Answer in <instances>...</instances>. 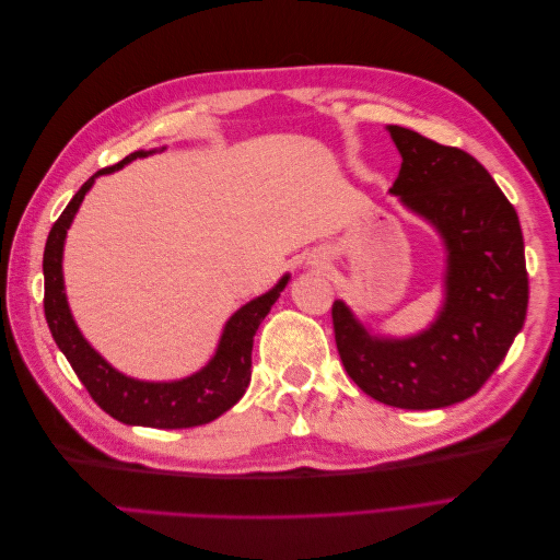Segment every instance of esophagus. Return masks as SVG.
<instances>
[{"instance_id":"1","label":"esophagus","mask_w":560,"mask_h":560,"mask_svg":"<svg viewBox=\"0 0 560 560\" xmlns=\"http://www.w3.org/2000/svg\"><path fill=\"white\" fill-rule=\"evenodd\" d=\"M313 266H327V257L325 254H313Z\"/></svg>"}]
</instances>
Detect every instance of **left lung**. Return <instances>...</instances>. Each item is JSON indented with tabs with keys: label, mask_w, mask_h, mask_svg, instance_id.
Listing matches in <instances>:
<instances>
[{
	"label": "left lung",
	"mask_w": 560,
	"mask_h": 560,
	"mask_svg": "<svg viewBox=\"0 0 560 560\" xmlns=\"http://www.w3.org/2000/svg\"><path fill=\"white\" fill-rule=\"evenodd\" d=\"M387 130L401 154L389 194L428 217L446 241V306L425 334L381 341L336 301V348L369 397L397 409H442L479 393L523 327V233L512 202L467 151L401 126Z\"/></svg>",
	"instance_id": "obj_1"
}]
</instances>
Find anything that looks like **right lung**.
<instances>
[{"mask_svg": "<svg viewBox=\"0 0 560 560\" xmlns=\"http://www.w3.org/2000/svg\"><path fill=\"white\" fill-rule=\"evenodd\" d=\"M144 156V151H132L130 156L116 165L97 171L74 198L67 202L62 214L50 226L48 241L44 247V315L54 341L62 350L67 362L72 364L74 374L89 389L93 401L126 425L179 430L198 428L229 411L238 401L249 385L252 376V341L261 319L268 315L270 306L278 301L284 290L287 278L278 282L276 290L249 301L235 313L224 329L212 362L198 371V374L177 383H142L121 376L114 371L100 354L83 341L74 319L67 308L65 287H62V243L72 219L79 210V202L91 189L97 175L112 173L116 167L130 163L132 159Z\"/></svg>", "mask_w": 560, "mask_h": 560, "instance_id": "add662e5", "label": "right lung"}]
</instances>
